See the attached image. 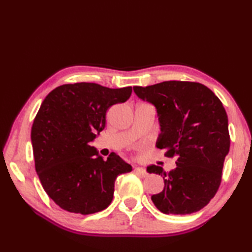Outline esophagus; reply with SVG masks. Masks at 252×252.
<instances>
[{"label": "esophagus", "mask_w": 252, "mask_h": 252, "mask_svg": "<svg viewBox=\"0 0 252 252\" xmlns=\"http://www.w3.org/2000/svg\"><path fill=\"white\" fill-rule=\"evenodd\" d=\"M134 171L138 172L139 174H141L142 177H147L148 176V172L146 171V169H143L141 167H134Z\"/></svg>", "instance_id": "1"}]
</instances>
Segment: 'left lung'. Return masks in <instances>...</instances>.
Masks as SVG:
<instances>
[{"label": "left lung", "mask_w": 252, "mask_h": 252, "mask_svg": "<svg viewBox=\"0 0 252 252\" xmlns=\"http://www.w3.org/2000/svg\"><path fill=\"white\" fill-rule=\"evenodd\" d=\"M133 90L156 106L161 130L157 148L177 159V168L169 172L159 165L147 168L164 180L163 190L151 197L153 203L165 215L201 210L219 189L230 148L222 102L206 85L188 81H164Z\"/></svg>", "instance_id": "obj_1"}]
</instances>
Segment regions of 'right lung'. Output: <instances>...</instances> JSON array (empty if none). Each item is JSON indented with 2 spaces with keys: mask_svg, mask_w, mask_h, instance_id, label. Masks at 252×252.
Returning <instances> with one entry per match:
<instances>
[{
  "mask_svg": "<svg viewBox=\"0 0 252 252\" xmlns=\"http://www.w3.org/2000/svg\"><path fill=\"white\" fill-rule=\"evenodd\" d=\"M132 88L63 84L51 91L31 130L35 170L46 194L63 210L91 215L113 199L114 181L132 167L112 152L106 160L90 142L104 129L111 105L129 99Z\"/></svg>",
  "mask_w": 252,
  "mask_h": 252,
  "instance_id": "1",
  "label": "right lung"
}]
</instances>
